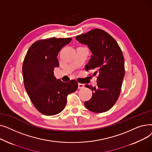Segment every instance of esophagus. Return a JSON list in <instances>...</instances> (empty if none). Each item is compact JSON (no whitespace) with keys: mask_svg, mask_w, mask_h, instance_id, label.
<instances>
[{"mask_svg":"<svg viewBox=\"0 0 152 152\" xmlns=\"http://www.w3.org/2000/svg\"><path fill=\"white\" fill-rule=\"evenodd\" d=\"M84 87V84H81V83H79L78 84V89H83Z\"/></svg>","mask_w":152,"mask_h":152,"instance_id":"esophagus-1","label":"esophagus"}]
</instances>
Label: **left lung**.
<instances>
[{"instance_id":"obj_1","label":"left lung","mask_w":152,"mask_h":152,"mask_svg":"<svg viewBox=\"0 0 152 152\" xmlns=\"http://www.w3.org/2000/svg\"><path fill=\"white\" fill-rule=\"evenodd\" d=\"M77 41L87 45L92 52L86 65V71L98 75L97 86H85L92 91V98L84 102L85 107L94 113L109 110L116 102L124 76V60L117 42L105 31L94 29L77 36Z\"/></svg>"}]
</instances>
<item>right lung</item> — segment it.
Here are the masks:
<instances>
[{
    "label": "right lung",
    "instance_id": "obj_1",
    "mask_svg": "<svg viewBox=\"0 0 152 152\" xmlns=\"http://www.w3.org/2000/svg\"><path fill=\"white\" fill-rule=\"evenodd\" d=\"M71 38L52 37L35 42L29 47L23 64L25 89L36 108L42 114L52 116L65 108L67 95L75 92L78 84L57 79L53 69L59 66L57 57Z\"/></svg>",
    "mask_w": 152,
    "mask_h": 152
}]
</instances>
